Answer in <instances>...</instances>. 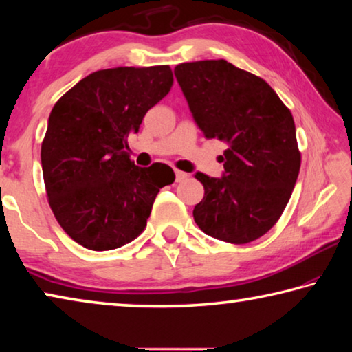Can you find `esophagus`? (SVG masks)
Returning <instances> with one entry per match:
<instances>
[{"label":"esophagus","mask_w":352,"mask_h":352,"mask_svg":"<svg viewBox=\"0 0 352 352\" xmlns=\"http://www.w3.org/2000/svg\"><path fill=\"white\" fill-rule=\"evenodd\" d=\"M188 178L186 172H182V170H175V182H183Z\"/></svg>","instance_id":"obj_1"}]
</instances>
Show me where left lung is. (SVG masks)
I'll list each match as a JSON object with an SVG mask.
<instances>
[{
	"label": "left lung",
	"instance_id": "obj_1",
	"mask_svg": "<svg viewBox=\"0 0 352 352\" xmlns=\"http://www.w3.org/2000/svg\"><path fill=\"white\" fill-rule=\"evenodd\" d=\"M175 77L206 138L225 141L222 178H195L205 195L194 220L230 243L264 236L281 217L301 166L294 116L264 79L223 60L177 65Z\"/></svg>",
	"mask_w": 352,
	"mask_h": 352
}]
</instances>
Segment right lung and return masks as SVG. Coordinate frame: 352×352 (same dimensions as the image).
<instances>
[{"label": "right lung", "mask_w": 352, "mask_h": 352, "mask_svg": "<svg viewBox=\"0 0 352 352\" xmlns=\"http://www.w3.org/2000/svg\"><path fill=\"white\" fill-rule=\"evenodd\" d=\"M169 65L100 69L57 100L41 142L47 201L71 239L94 252L136 239L160 189L175 174L163 163L138 168L127 138L170 91Z\"/></svg>", "instance_id": "1"}]
</instances>
